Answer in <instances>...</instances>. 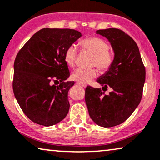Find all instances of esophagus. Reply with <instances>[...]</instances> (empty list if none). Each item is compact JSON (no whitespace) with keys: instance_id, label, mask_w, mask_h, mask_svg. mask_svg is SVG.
<instances>
[{"instance_id":"34e87169","label":"esophagus","mask_w":160,"mask_h":160,"mask_svg":"<svg viewBox=\"0 0 160 160\" xmlns=\"http://www.w3.org/2000/svg\"><path fill=\"white\" fill-rule=\"evenodd\" d=\"M77 84H78V86H82V87H84L85 88L86 86V85H85V84H81V83H80V82H77Z\"/></svg>"}]
</instances>
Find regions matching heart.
Instances as JSON below:
<instances>
[{
	"label": "heart",
	"mask_w": 160,
	"mask_h": 160,
	"mask_svg": "<svg viewBox=\"0 0 160 160\" xmlns=\"http://www.w3.org/2000/svg\"><path fill=\"white\" fill-rule=\"evenodd\" d=\"M80 47L82 51L89 52L93 54L92 59V66H97L102 72L109 71L114 62V54L109 49L108 42L103 38L90 36L80 42ZM78 50L74 45H71L65 51V62L71 68H74L78 57ZM98 74L96 68L83 69L78 68L72 73V78L80 83H87Z\"/></svg>",
	"instance_id": "heart-1"
}]
</instances>
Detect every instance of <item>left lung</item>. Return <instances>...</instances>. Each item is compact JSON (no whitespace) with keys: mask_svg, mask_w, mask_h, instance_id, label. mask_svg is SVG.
I'll return each mask as SVG.
<instances>
[{"mask_svg":"<svg viewBox=\"0 0 160 160\" xmlns=\"http://www.w3.org/2000/svg\"><path fill=\"white\" fill-rule=\"evenodd\" d=\"M97 33L110 42L115 52L110 69L97 80L103 91L110 87L105 95L100 88L88 86L85 100L90 117L103 128L117 126L128 119L142 100L145 81V67L136 42L122 30H98Z\"/></svg>","mask_w":160,"mask_h":160,"instance_id":"left-lung-1","label":"left lung"}]
</instances>
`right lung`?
Here are the masks:
<instances>
[{"label":"right lung","mask_w":160,"mask_h":160,"mask_svg":"<svg viewBox=\"0 0 160 160\" xmlns=\"http://www.w3.org/2000/svg\"><path fill=\"white\" fill-rule=\"evenodd\" d=\"M81 36L73 29L44 28L19 50L14 62L12 88L26 116L36 124L48 127L68 114V92L74 82L70 75L65 51ZM61 82L59 86L51 82Z\"/></svg>","instance_id":"right-lung-1"}]
</instances>
